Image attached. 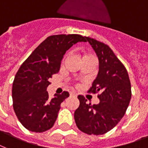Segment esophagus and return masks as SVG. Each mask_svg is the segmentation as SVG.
I'll list each match as a JSON object with an SVG mask.
<instances>
[{
  "label": "esophagus",
  "instance_id": "obj_1",
  "mask_svg": "<svg viewBox=\"0 0 148 148\" xmlns=\"http://www.w3.org/2000/svg\"><path fill=\"white\" fill-rule=\"evenodd\" d=\"M70 96L71 97H77V94L75 92H70Z\"/></svg>",
  "mask_w": 148,
  "mask_h": 148
}]
</instances>
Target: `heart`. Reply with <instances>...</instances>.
Here are the masks:
<instances>
[{"label": "heart", "mask_w": 148, "mask_h": 148, "mask_svg": "<svg viewBox=\"0 0 148 148\" xmlns=\"http://www.w3.org/2000/svg\"><path fill=\"white\" fill-rule=\"evenodd\" d=\"M66 58V56L65 57V58ZM95 58L94 55H91V54H85V55H83V60L86 59V58Z\"/></svg>", "instance_id": "1"}]
</instances>
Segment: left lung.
I'll use <instances>...</instances> for the list:
<instances>
[{
  "mask_svg": "<svg viewBox=\"0 0 148 148\" xmlns=\"http://www.w3.org/2000/svg\"><path fill=\"white\" fill-rule=\"evenodd\" d=\"M99 59V72L90 94H98L99 104H91L79 95L75 111V124L89 135H102L115 127L125 115L131 99V84L127 70L112 50L102 42L86 37Z\"/></svg>",
  "mask_w": 148,
  "mask_h": 148,
  "instance_id": "left-lung-1",
  "label": "left lung"
}]
</instances>
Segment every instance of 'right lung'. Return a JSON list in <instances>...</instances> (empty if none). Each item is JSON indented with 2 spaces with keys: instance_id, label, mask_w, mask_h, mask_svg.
Wrapping results in <instances>:
<instances>
[{
  "instance_id": "add662e5",
  "label": "right lung",
  "mask_w": 148,
  "mask_h": 148,
  "mask_svg": "<svg viewBox=\"0 0 148 148\" xmlns=\"http://www.w3.org/2000/svg\"><path fill=\"white\" fill-rule=\"evenodd\" d=\"M86 42L79 34L48 36L36 47L18 70L12 84L13 108L28 130L43 133L54 125L60 105L69 96L67 91L49 97L47 87L52 75L59 72L66 51L78 42Z\"/></svg>"
}]
</instances>
